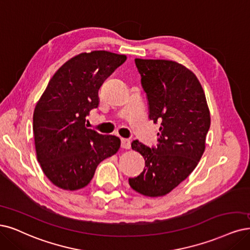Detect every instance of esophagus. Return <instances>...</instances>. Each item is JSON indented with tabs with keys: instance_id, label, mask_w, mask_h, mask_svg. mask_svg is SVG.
I'll list each match as a JSON object with an SVG mask.
<instances>
[{
	"instance_id": "esophagus-1",
	"label": "esophagus",
	"mask_w": 250,
	"mask_h": 250,
	"mask_svg": "<svg viewBox=\"0 0 250 250\" xmlns=\"http://www.w3.org/2000/svg\"><path fill=\"white\" fill-rule=\"evenodd\" d=\"M130 147H131V141L128 139H125V138H122V148L130 149Z\"/></svg>"
}]
</instances>
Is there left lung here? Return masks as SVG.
<instances>
[{
  "label": "left lung",
  "mask_w": 250,
  "mask_h": 250,
  "mask_svg": "<svg viewBox=\"0 0 250 250\" xmlns=\"http://www.w3.org/2000/svg\"><path fill=\"white\" fill-rule=\"evenodd\" d=\"M148 101L149 118L161 123L158 146L139 141L132 149L145 160L143 172L128 179L145 197L167 195L188 178L206 147L210 111L197 76L183 64L169 60H135Z\"/></svg>",
  "instance_id": "8db88e82"
}]
</instances>
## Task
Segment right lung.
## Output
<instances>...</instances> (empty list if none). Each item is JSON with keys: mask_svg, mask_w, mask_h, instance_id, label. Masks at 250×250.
Returning a JSON list of instances; mask_svg holds the SVG:
<instances>
[{"mask_svg": "<svg viewBox=\"0 0 250 250\" xmlns=\"http://www.w3.org/2000/svg\"><path fill=\"white\" fill-rule=\"evenodd\" d=\"M125 60L106 50L81 52L49 80L35 107L33 130L37 160L55 187L85 188L98 165L118 151V138L89 130L85 117L99 105L101 85Z\"/></svg>", "mask_w": 250, "mask_h": 250, "instance_id": "1", "label": "right lung"}]
</instances>
